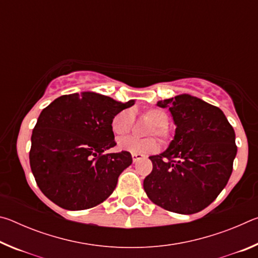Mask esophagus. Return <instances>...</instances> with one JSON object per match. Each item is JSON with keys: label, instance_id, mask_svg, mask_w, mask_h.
Here are the masks:
<instances>
[{"label": "esophagus", "instance_id": "1", "mask_svg": "<svg viewBox=\"0 0 258 258\" xmlns=\"http://www.w3.org/2000/svg\"><path fill=\"white\" fill-rule=\"evenodd\" d=\"M132 158H133V163L135 164V163H138L140 159H142L143 156H141V155H132Z\"/></svg>", "mask_w": 258, "mask_h": 258}]
</instances>
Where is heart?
Masks as SVG:
<instances>
[{"mask_svg":"<svg viewBox=\"0 0 258 258\" xmlns=\"http://www.w3.org/2000/svg\"><path fill=\"white\" fill-rule=\"evenodd\" d=\"M146 118L154 125L149 134H155L161 140L168 138V115L165 110L159 108H149L143 112ZM133 125V115L128 110H123L117 113L111 121V130L117 137H123L130 133ZM117 147L121 151H127L132 155H148L159 149V143L155 139H138L134 137L121 138L117 142Z\"/></svg>","mask_w":258,"mask_h":258,"instance_id":"heart-1","label":"heart"}]
</instances>
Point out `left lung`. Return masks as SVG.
<instances>
[{"label":"left lung","instance_id":"obj_1","mask_svg":"<svg viewBox=\"0 0 258 258\" xmlns=\"http://www.w3.org/2000/svg\"><path fill=\"white\" fill-rule=\"evenodd\" d=\"M171 112L175 134L167 149L149 157L152 172L143 187L156 205L195 214L224 189L237 155L235 134L220 108L190 94L157 102Z\"/></svg>","mask_w":258,"mask_h":258}]
</instances>
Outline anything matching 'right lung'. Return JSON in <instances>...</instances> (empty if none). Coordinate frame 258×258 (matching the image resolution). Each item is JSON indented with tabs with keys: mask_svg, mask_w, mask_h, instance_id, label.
I'll list each match as a JSON object with an SVG mask.
<instances>
[{
	"mask_svg": "<svg viewBox=\"0 0 258 258\" xmlns=\"http://www.w3.org/2000/svg\"><path fill=\"white\" fill-rule=\"evenodd\" d=\"M134 102L85 91L61 95L43 109L33 130L29 163L38 187L51 202L82 211L112 194L132 156L127 151L106 154L116 146L111 121Z\"/></svg>",
	"mask_w": 258,
	"mask_h": 258,
	"instance_id": "1",
	"label": "right lung"
}]
</instances>
